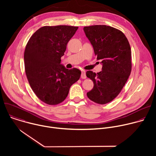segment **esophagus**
<instances>
[{"label": "esophagus", "instance_id": "esophagus-1", "mask_svg": "<svg viewBox=\"0 0 156 156\" xmlns=\"http://www.w3.org/2000/svg\"><path fill=\"white\" fill-rule=\"evenodd\" d=\"M81 78L83 79H85L86 78V72L84 70H82L81 71Z\"/></svg>", "mask_w": 156, "mask_h": 156}]
</instances>
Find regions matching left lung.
Listing matches in <instances>:
<instances>
[{
    "instance_id": "obj_1",
    "label": "left lung",
    "mask_w": 156,
    "mask_h": 156,
    "mask_svg": "<svg viewBox=\"0 0 156 156\" xmlns=\"http://www.w3.org/2000/svg\"><path fill=\"white\" fill-rule=\"evenodd\" d=\"M91 42L102 70L87 71L94 87L87 96L99 104L113 101L121 92L131 71V51L129 42L120 30L107 25H93L83 28Z\"/></svg>"
}]
</instances>
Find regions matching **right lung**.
<instances>
[{
    "label": "right lung",
    "instance_id": "add662e5",
    "mask_svg": "<svg viewBox=\"0 0 156 156\" xmlns=\"http://www.w3.org/2000/svg\"><path fill=\"white\" fill-rule=\"evenodd\" d=\"M78 27L45 26L30 38L24 52L25 69L32 90L43 102L57 105L69 94L71 86L80 78L77 69L60 64L67 43Z\"/></svg>",
    "mask_w": 156,
    "mask_h": 156
}]
</instances>
